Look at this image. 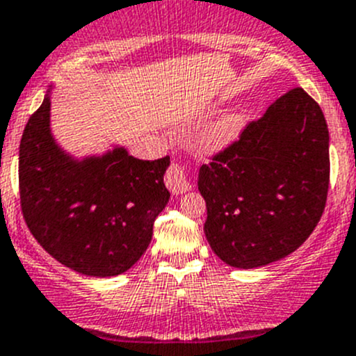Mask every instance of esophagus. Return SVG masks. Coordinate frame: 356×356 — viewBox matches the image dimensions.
<instances>
[{"label": "esophagus", "mask_w": 356, "mask_h": 356, "mask_svg": "<svg viewBox=\"0 0 356 356\" xmlns=\"http://www.w3.org/2000/svg\"><path fill=\"white\" fill-rule=\"evenodd\" d=\"M165 187L172 192L175 195L184 194L191 188V178H188V171L181 162H172L169 169L165 171Z\"/></svg>", "instance_id": "obj_1"}]
</instances>
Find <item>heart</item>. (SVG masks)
Returning a JSON list of instances; mask_svg holds the SVG:
<instances>
[{
	"label": "heart",
	"instance_id": "obj_1",
	"mask_svg": "<svg viewBox=\"0 0 356 356\" xmlns=\"http://www.w3.org/2000/svg\"><path fill=\"white\" fill-rule=\"evenodd\" d=\"M250 122L248 111L236 110L227 111L211 122L204 129L201 138L202 148L206 152H223L236 143L245 133L246 125Z\"/></svg>",
	"mask_w": 356,
	"mask_h": 356
}]
</instances>
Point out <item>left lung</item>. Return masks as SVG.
<instances>
[{"label":"left lung","instance_id":"obj_1","mask_svg":"<svg viewBox=\"0 0 356 356\" xmlns=\"http://www.w3.org/2000/svg\"><path fill=\"white\" fill-rule=\"evenodd\" d=\"M328 127L316 101L292 89L199 169L204 234L223 262L253 269L296 252L327 202Z\"/></svg>","mask_w":356,"mask_h":356}]
</instances>
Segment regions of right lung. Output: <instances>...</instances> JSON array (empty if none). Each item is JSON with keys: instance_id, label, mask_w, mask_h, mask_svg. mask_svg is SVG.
<instances>
[{"instance_id": "add662e5", "label": "right lung", "mask_w": 356, "mask_h": 356, "mask_svg": "<svg viewBox=\"0 0 356 356\" xmlns=\"http://www.w3.org/2000/svg\"><path fill=\"white\" fill-rule=\"evenodd\" d=\"M169 157L140 161L124 147L74 159L50 131V89L19 148L20 208L57 262L86 276H118L147 252L169 201Z\"/></svg>"}]
</instances>
